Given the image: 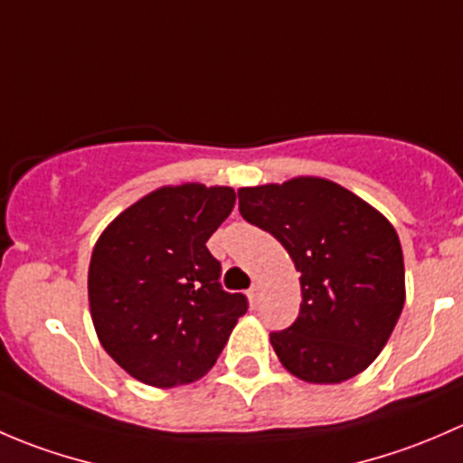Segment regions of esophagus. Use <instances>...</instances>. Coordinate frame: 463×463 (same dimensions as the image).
I'll list each match as a JSON object with an SVG mask.
<instances>
[{"instance_id": "1", "label": "esophagus", "mask_w": 463, "mask_h": 463, "mask_svg": "<svg viewBox=\"0 0 463 463\" xmlns=\"http://www.w3.org/2000/svg\"><path fill=\"white\" fill-rule=\"evenodd\" d=\"M249 300H250V305H258V300H260V284H253V287L249 288Z\"/></svg>"}]
</instances>
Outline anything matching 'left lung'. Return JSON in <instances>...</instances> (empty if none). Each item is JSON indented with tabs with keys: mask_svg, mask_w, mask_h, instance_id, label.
<instances>
[{
	"mask_svg": "<svg viewBox=\"0 0 463 463\" xmlns=\"http://www.w3.org/2000/svg\"><path fill=\"white\" fill-rule=\"evenodd\" d=\"M240 213L300 270L296 322L270 334L279 363L307 383H343L381 354L405 302L401 241L370 203L326 179L241 188Z\"/></svg>",
	"mask_w": 463,
	"mask_h": 463,
	"instance_id": "1",
	"label": "left lung"
}]
</instances>
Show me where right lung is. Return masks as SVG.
Listing matches in <instances>:
<instances>
[{
    "label": "right lung",
    "instance_id": "right-lung-1",
    "mask_svg": "<svg viewBox=\"0 0 463 463\" xmlns=\"http://www.w3.org/2000/svg\"><path fill=\"white\" fill-rule=\"evenodd\" d=\"M235 205L232 188L154 190L107 226L89 264V307L105 352L129 376L175 387L203 376L246 314L222 288L205 241Z\"/></svg>",
    "mask_w": 463,
    "mask_h": 463
}]
</instances>
